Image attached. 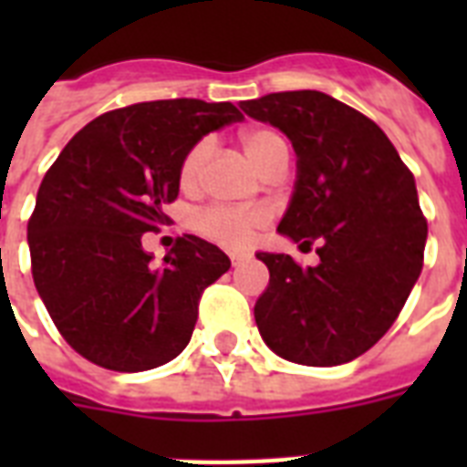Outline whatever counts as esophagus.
<instances>
[{"label": "esophagus", "mask_w": 467, "mask_h": 467, "mask_svg": "<svg viewBox=\"0 0 467 467\" xmlns=\"http://www.w3.org/2000/svg\"><path fill=\"white\" fill-rule=\"evenodd\" d=\"M230 262H233V266H240V264L249 262V254L247 252H233V254H230Z\"/></svg>", "instance_id": "esophagus-1"}]
</instances>
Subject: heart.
<instances>
[{
	"mask_svg": "<svg viewBox=\"0 0 467 467\" xmlns=\"http://www.w3.org/2000/svg\"><path fill=\"white\" fill-rule=\"evenodd\" d=\"M240 142L247 157L254 161L256 167L262 169L264 174L271 167H276L278 161H288V145H285L284 135H278L271 128H252L240 135ZM213 155V140L193 142L189 152L183 155L182 167H179V182L183 189H191L201 182L205 164ZM266 211L264 208H230V205H211L196 215V230L208 240L225 244V247H242L249 240V234L254 233L256 227L266 223Z\"/></svg>",
	"mask_w": 467,
	"mask_h": 467,
	"instance_id": "obj_1",
	"label": "heart"
}]
</instances>
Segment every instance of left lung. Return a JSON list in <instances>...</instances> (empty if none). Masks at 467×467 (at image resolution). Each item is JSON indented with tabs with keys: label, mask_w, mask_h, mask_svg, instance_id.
<instances>
[{
	"label": "left lung",
	"mask_w": 467,
	"mask_h": 467,
	"mask_svg": "<svg viewBox=\"0 0 467 467\" xmlns=\"http://www.w3.org/2000/svg\"><path fill=\"white\" fill-rule=\"evenodd\" d=\"M242 111L288 135L298 155L278 233L319 244L307 269L256 254L269 269L254 306L259 334L285 361H354L390 329L421 274L427 218L412 171L368 116L322 91L266 94Z\"/></svg>",
	"instance_id": "obj_1"
}]
</instances>
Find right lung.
<instances>
[{
	"label": "right lung",
	"mask_w": 467,
	"mask_h": 467,
	"mask_svg": "<svg viewBox=\"0 0 467 467\" xmlns=\"http://www.w3.org/2000/svg\"><path fill=\"white\" fill-rule=\"evenodd\" d=\"M242 119L230 101H142L87 123L46 171L28 220L33 284L87 361L138 373L186 348L198 300L230 259L183 234L155 266L142 234L169 223L191 145Z\"/></svg>",
	"instance_id": "obj_1"
}]
</instances>
